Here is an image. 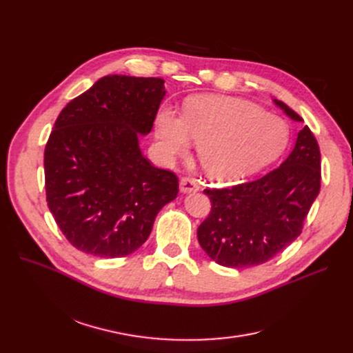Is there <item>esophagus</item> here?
<instances>
[{"label": "esophagus", "instance_id": "34e87169", "mask_svg": "<svg viewBox=\"0 0 353 353\" xmlns=\"http://www.w3.org/2000/svg\"><path fill=\"white\" fill-rule=\"evenodd\" d=\"M179 191L182 194H190V192H196L199 191V187L195 179L191 178H182L179 181Z\"/></svg>", "mask_w": 353, "mask_h": 353}]
</instances>
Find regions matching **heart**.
I'll return each mask as SVG.
<instances>
[{"instance_id": "b5f03b06", "label": "heart", "mask_w": 353, "mask_h": 353, "mask_svg": "<svg viewBox=\"0 0 353 353\" xmlns=\"http://www.w3.org/2000/svg\"><path fill=\"white\" fill-rule=\"evenodd\" d=\"M159 149L166 159L198 142V159L218 181H237L276 159L288 142V126L279 116L247 100L221 96L191 97L182 117L162 109L155 122Z\"/></svg>"}]
</instances>
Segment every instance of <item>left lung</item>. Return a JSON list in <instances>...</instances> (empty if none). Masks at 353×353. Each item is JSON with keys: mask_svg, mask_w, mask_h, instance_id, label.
<instances>
[{"mask_svg": "<svg viewBox=\"0 0 353 353\" xmlns=\"http://www.w3.org/2000/svg\"><path fill=\"white\" fill-rule=\"evenodd\" d=\"M292 121L303 119L273 99ZM321 190V150L307 126L279 168L260 179L205 190L211 212L198 227L199 245L216 264L241 268L263 264L290 245Z\"/></svg>", "mask_w": 353, "mask_h": 353, "instance_id": "8db88e82", "label": "left lung"}]
</instances>
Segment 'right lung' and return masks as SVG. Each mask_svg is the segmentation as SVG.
<instances>
[{
	"mask_svg": "<svg viewBox=\"0 0 353 353\" xmlns=\"http://www.w3.org/2000/svg\"><path fill=\"white\" fill-rule=\"evenodd\" d=\"M163 80L109 74L60 112L44 150L48 208L86 254L116 259L138 250L178 178L142 155L166 94Z\"/></svg>",
	"mask_w": 353,
	"mask_h": 353,
	"instance_id": "add662e5",
	"label": "right lung"
}]
</instances>
